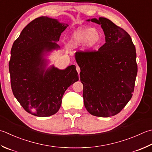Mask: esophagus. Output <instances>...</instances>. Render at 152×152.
<instances>
[{
    "mask_svg": "<svg viewBox=\"0 0 152 152\" xmlns=\"http://www.w3.org/2000/svg\"><path fill=\"white\" fill-rule=\"evenodd\" d=\"M76 70H77V72H78V73L79 74L80 72V68L78 66H76Z\"/></svg>",
    "mask_w": 152,
    "mask_h": 152,
    "instance_id": "34e87169",
    "label": "esophagus"
}]
</instances>
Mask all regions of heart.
<instances>
[{
	"label": "heart",
	"instance_id": "obj_1",
	"mask_svg": "<svg viewBox=\"0 0 152 152\" xmlns=\"http://www.w3.org/2000/svg\"><path fill=\"white\" fill-rule=\"evenodd\" d=\"M102 35L96 28H79L74 31L68 41V46L76 48L84 44L86 48L91 49L102 42Z\"/></svg>",
	"mask_w": 152,
	"mask_h": 152
}]
</instances>
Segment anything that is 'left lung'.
Returning a JSON list of instances; mask_svg holds the SVG:
<instances>
[{
    "instance_id": "left-lung-1",
    "label": "left lung",
    "mask_w": 152,
    "mask_h": 152,
    "mask_svg": "<svg viewBox=\"0 0 152 152\" xmlns=\"http://www.w3.org/2000/svg\"><path fill=\"white\" fill-rule=\"evenodd\" d=\"M87 21L101 25L105 43L97 51L75 54L84 106L94 116L112 117L132 96L138 72L136 48L130 35L110 20L100 17Z\"/></svg>"
}]
</instances>
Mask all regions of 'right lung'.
Instances as JSON below:
<instances>
[{"mask_svg": "<svg viewBox=\"0 0 152 152\" xmlns=\"http://www.w3.org/2000/svg\"><path fill=\"white\" fill-rule=\"evenodd\" d=\"M68 26L47 16L37 18L28 23L11 49L9 62L12 90L26 111L37 117H49L61 107L62 97L71 84L78 81L75 65L60 70L47 67L46 58Z\"/></svg>", "mask_w": 152, "mask_h": 152, "instance_id": "add662e5", "label": "right lung"}]
</instances>
